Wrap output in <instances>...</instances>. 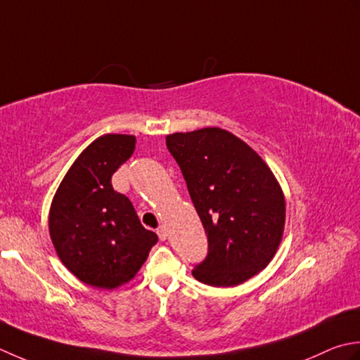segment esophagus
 <instances>
[{"mask_svg":"<svg viewBox=\"0 0 360 360\" xmlns=\"http://www.w3.org/2000/svg\"><path fill=\"white\" fill-rule=\"evenodd\" d=\"M157 234H158V238H160L161 240H166V238H167V230L165 229V226H160V229L157 230Z\"/></svg>","mask_w":360,"mask_h":360,"instance_id":"esophagus-1","label":"esophagus"}]
</instances>
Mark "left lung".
<instances>
[{
	"label": "left lung",
	"instance_id": "obj_1",
	"mask_svg": "<svg viewBox=\"0 0 360 360\" xmlns=\"http://www.w3.org/2000/svg\"><path fill=\"white\" fill-rule=\"evenodd\" d=\"M208 236L193 276L233 288L269 266L285 222L283 189L258 153L231 131L205 127L166 136Z\"/></svg>",
	"mask_w": 360,
	"mask_h": 360
}]
</instances>
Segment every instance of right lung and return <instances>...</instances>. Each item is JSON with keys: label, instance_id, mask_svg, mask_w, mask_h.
<instances>
[{"label": "right lung", "instance_id": "right-lung-1", "mask_svg": "<svg viewBox=\"0 0 360 360\" xmlns=\"http://www.w3.org/2000/svg\"><path fill=\"white\" fill-rule=\"evenodd\" d=\"M134 135L94 139L71 165L49 210L58 259L85 284L116 289L134 280L158 236L146 230L134 205L112 186V175L135 150Z\"/></svg>", "mask_w": 360, "mask_h": 360}]
</instances>
